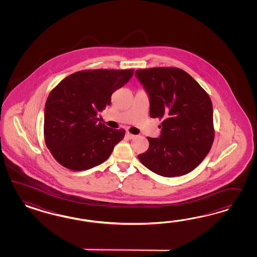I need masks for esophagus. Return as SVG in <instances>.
<instances>
[{"label":"esophagus","instance_id":"1","mask_svg":"<svg viewBox=\"0 0 257 257\" xmlns=\"http://www.w3.org/2000/svg\"><path fill=\"white\" fill-rule=\"evenodd\" d=\"M125 137L127 138V139H129V140H133V139H135V135H132V134H130V133H126L125 134Z\"/></svg>","mask_w":257,"mask_h":257}]
</instances>
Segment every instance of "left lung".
I'll list each match as a JSON object with an SVG mask.
<instances>
[{
    "label": "left lung",
    "instance_id": "8db88e82",
    "mask_svg": "<svg viewBox=\"0 0 257 257\" xmlns=\"http://www.w3.org/2000/svg\"><path fill=\"white\" fill-rule=\"evenodd\" d=\"M148 94L151 117L163 118L160 137L147 138L140 162L164 177L193 171L214 141L213 106L208 94L185 70L151 68L136 70Z\"/></svg>",
    "mask_w": 257,
    "mask_h": 257
}]
</instances>
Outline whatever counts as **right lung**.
<instances>
[{"label": "right lung", "instance_id": "obj_1", "mask_svg": "<svg viewBox=\"0 0 257 257\" xmlns=\"http://www.w3.org/2000/svg\"><path fill=\"white\" fill-rule=\"evenodd\" d=\"M134 70H82L62 80L49 94L44 138L55 160L72 171L103 163L124 138L123 129L99 122L98 113L131 79Z\"/></svg>", "mask_w": 257, "mask_h": 257}]
</instances>
